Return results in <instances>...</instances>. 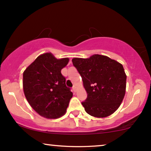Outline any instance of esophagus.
<instances>
[{
  "label": "esophagus",
  "instance_id": "esophagus-1",
  "mask_svg": "<svg viewBox=\"0 0 151 151\" xmlns=\"http://www.w3.org/2000/svg\"><path fill=\"white\" fill-rule=\"evenodd\" d=\"M72 90H73V91L74 92H76V86H75V85H74V86H73Z\"/></svg>",
  "mask_w": 151,
  "mask_h": 151
}]
</instances>
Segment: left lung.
Segmentation results:
<instances>
[{"mask_svg": "<svg viewBox=\"0 0 151 151\" xmlns=\"http://www.w3.org/2000/svg\"><path fill=\"white\" fill-rule=\"evenodd\" d=\"M72 62L87 93V99L82 102L85 111L96 118L113 114L125 94L127 76L122 65L100 55L88 59L73 58Z\"/></svg>", "mask_w": 151, "mask_h": 151, "instance_id": "1", "label": "left lung"}]
</instances>
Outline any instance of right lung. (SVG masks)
Wrapping results in <instances>:
<instances>
[{"label": "right lung", "mask_w": 151, "mask_h": 151, "mask_svg": "<svg viewBox=\"0 0 151 151\" xmlns=\"http://www.w3.org/2000/svg\"><path fill=\"white\" fill-rule=\"evenodd\" d=\"M69 59H56L51 53L37 57L23 73V89L28 102L39 115L55 119L66 113L73 93L61 70Z\"/></svg>", "instance_id": "right-lung-1"}]
</instances>
